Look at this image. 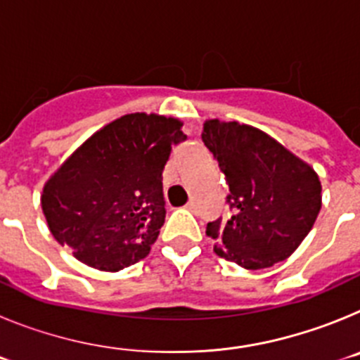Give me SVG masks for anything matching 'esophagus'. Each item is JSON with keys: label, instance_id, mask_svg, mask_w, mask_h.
<instances>
[{"label": "esophagus", "instance_id": "34e87169", "mask_svg": "<svg viewBox=\"0 0 360 360\" xmlns=\"http://www.w3.org/2000/svg\"><path fill=\"white\" fill-rule=\"evenodd\" d=\"M186 209H189L191 212H195V211H196V203H195V200H189V202L186 203Z\"/></svg>", "mask_w": 360, "mask_h": 360}]
</instances>
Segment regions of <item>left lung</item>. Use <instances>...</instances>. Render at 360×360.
I'll return each mask as SVG.
<instances>
[{"instance_id":"1","label":"left lung","mask_w":360,"mask_h":360,"mask_svg":"<svg viewBox=\"0 0 360 360\" xmlns=\"http://www.w3.org/2000/svg\"><path fill=\"white\" fill-rule=\"evenodd\" d=\"M202 141L225 174L232 211L227 219L207 224L214 252L249 270L283 262L307 238L321 211L316 171L247 124L207 120Z\"/></svg>"}]
</instances>
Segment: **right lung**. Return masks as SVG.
Masks as SVG:
<instances>
[{"mask_svg":"<svg viewBox=\"0 0 360 360\" xmlns=\"http://www.w3.org/2000/svg\"><path fill=\"white\" fill-rule=\"evenodd\" d=\"M186 139L180 120L155 113L124 115L94 133L43 187L53 238L104 272L144 259L165 219L162 171Z\"/></svg>","mask_w":360,"mask_h":360,"instance_id":"right-lung-1","label":"right lung"}]
</instances>
